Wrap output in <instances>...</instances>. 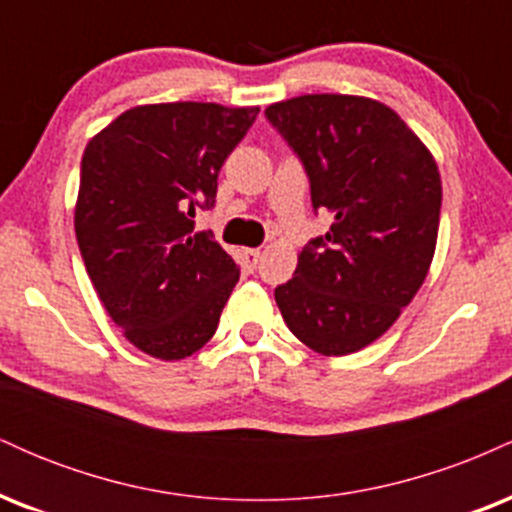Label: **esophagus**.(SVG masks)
Masks as SVG:
<instances>
[{
    "label": "esophagus",
    "instance_id": "obj_1",
    "mask_svg": "<svg viewBox=\"0 0 512 512\" xmlns=\"http://www.w3.org/2000/svg\"><path fill=\"white\" fill-rule=\"evenodd\" d=\"M243 255H245V264H248V267L255 269V267H257V262H260V255H262V252H260V248H250V250H245Z\"/></svg>",
    "mask_w": 512,
    "mask_h": 512
}]
</instances>
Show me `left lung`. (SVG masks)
<instances>
[{
	"label": "left lung",
	"mask_w": 512,
	"mask_h": 512,
	"mask_svg": "<svg viewBox=\"0 0 512 512\" xmlns=\"http://www.w3.org/2000/svg\"><path fill=\"white\" fill-rule=\"evenodd\" d=\"M264 115L301 158L313 209L334 219L276 286V305L317 354H354L383 337L424 284L443 202L438 166L402 117L370 98L313 93Z\"/></svg>",
	"instance_id": "obj_1"
}]
</instances>
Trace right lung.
<instances>
[{
	"label": "right lung",
	"mask_w": 512,
	"mask_h": 512,
	"mask_svg": "<svg viewBox=\"0 0 512 512\" xmlns=\"http://www.w3.org/2000/svg\"><path fill=\"white\" fill-rule=\"evenodd\" d=\"M260 108L139 105L91 139L74 228L93 289L144 354L180 361L214 337L240 269L195 211Z\"/></svg>",
	"instance_id": "right-lung-1"
}]
</instances>
